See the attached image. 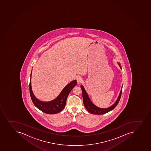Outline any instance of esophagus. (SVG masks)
<instances>
[{
  "label": "esophagus",
  "instance_id": "esophagus-1",
  "mask_svg": "<svg viewBox=\"0 0 151 151\" xmlns=\"http://www.w3.org/2000/svg\"><path fill=\"white\" fill-rule=\"evenodd\" d=\"M76 79L78 83H80L81 82H82V78L81 77H78Z\"/></svg>",
  "mask_w": 151,
  "mask_h": 151
}]
</instances>
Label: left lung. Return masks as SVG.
<instances>
[{"label": "left lung", "instance_id": "8db88e82", "mask_svg": "<svg viewBox=\"0 0 151 151\" xmlns=\"http://www.w3.org/2000/svg\"><path fill=\"white\" fill-rule=\"evenodd\" d=\"M119 67L121 69H122V68L121 66L120 63L119 62H117ZM81 88L82 89V95H83V105L85 106V108L86 110L90 112L91 114H106L107 112H109L110 111H112L114 108L119 103V100L120 99L121 96L122 94V86L120 92L119 93V96L117 98L116 100L115 103L111 105V106H109L107 108H101L98 107L96 105H94L92 101H91L90 98L88 96V93L86 92V89L83 87V85L81 86Z\"/></svg>", "mask_w": 151, "mask_h": 151}]
</instances>
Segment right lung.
Instances as JSON below:
<instances>
[{"label":"right lung","instance_id":"1","mask_svg":"<svg viewBox=\"0 0 151 151\" xmlns=\"http://www.w3.org/2000/svg\"><path fill=\"white\" fill-rule=\"evenodd\" d=\"M32 72L31 71L29 89L31 98L35 106L42 112L49 114H57L61 111L65 107L68 95L77 84L76 80L72 81L66 85L55 99L50 101L45 102L37 99L33 93L31 86Z\"/></svg>","mask_w":151,"mask_h":151}]
</instances>
